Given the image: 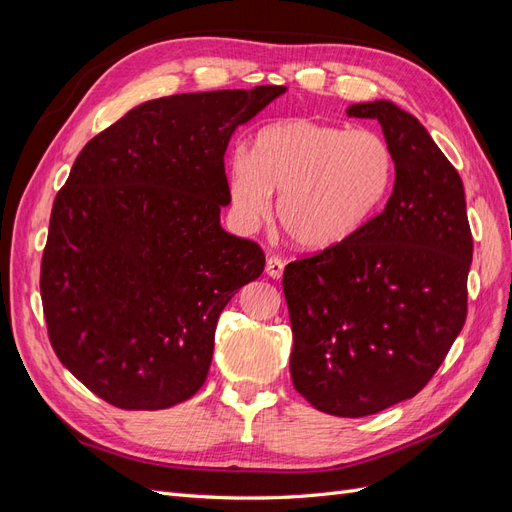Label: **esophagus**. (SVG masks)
Masks as SVG:
<instances>
[{
	"label": "esophagus",
	"mask_w": 512,
	"mask_h": 512,
	"mask_svg": "<svg viewBox=\"0 0 512 512\" xmlns=\"http://www.w3.org/2000/svg\"><path fill=\"white\" fill-rule=\"evenodd\" d=\"M265 271H267V275L271 277V280H280V277L284 275V260L277 258V256H271L267 260Z\"/></svg>",
	"instance_id": "34e87169"
}]
</instances>
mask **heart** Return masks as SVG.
Here are the masks:
<instances>
[{"mask_svg":"<svg viewBox=\"0 0 512 512\" xmlns=\"http://www.w3.org/2000/svg\"><path fill=\"white\" fill-rule=\"evenodd\" d=\"M395 151L374 130H348L312 119L269 123L252 141V156L228 160V198L245 230L271 215L305 252L344 245L376 218L395 181Z\"/></svg>","mask_w":512,"mask_h":512,"instance_id":"1","label":"heart"}]
</instances>
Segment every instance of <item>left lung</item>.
Listing matches in <instances>:
<instances>
[{
  "instance_id": "left-lung-1",
  "label": "left lung",
  "mask_w": 512,
  "mask_h": 512,
  "mask_svg": "<svg viewBox=\"0 0 512 512\" xmlns=\"http://www.w3.org/2000/svg\"><path fill=\"white\" fill-rule=\"evenodd\" d=\"M395 151L389 203L333 250L290 262L292 384L316 410L367 416L414 397L468 314L472 232L455 166L391 100L352 104Z\"/></svg>"
}]
</instances>
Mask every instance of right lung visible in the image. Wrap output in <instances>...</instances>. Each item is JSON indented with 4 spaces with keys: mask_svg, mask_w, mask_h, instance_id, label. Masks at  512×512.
Instances as JSON below:
<instances>
[{
    "mask_svg": "<svg viewBox=\"0 0 512 512\" xmlns=\"http://www.w3.org/2000/svg\"><path fill=\"white\" fill-rule=\"evenodd\" d=\"M286 87L177 94L134 106L76 156L42 254L55 354L108 404L164 410L205 384L215 327L265 254L220 224L224 153Z\"/></svg>",
    "mask_w": 512,
    "mask_h": 512,
    "instance_id": "1",
    "label": "right lung"
}]
</instances>
